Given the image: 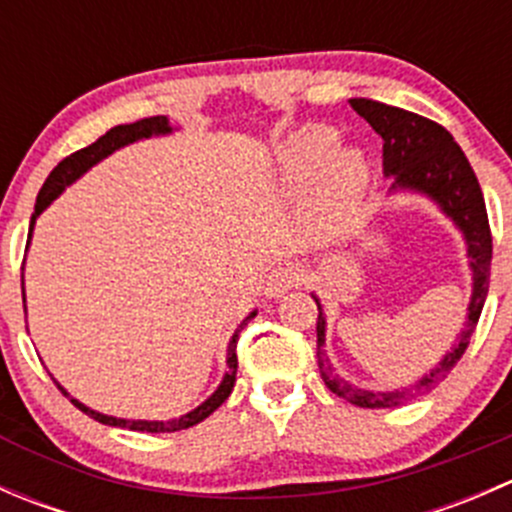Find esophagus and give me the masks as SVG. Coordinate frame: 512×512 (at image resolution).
I'll return each mask as SVG.
<instances>
[{
    "instance_id": "obj_1",
    "label": "esophagus",
    "mask_w": 512,
    "mask_h": 512,
    "mask_svg": "<svg viewBox=\"0 0 512 512\" xmlns=\"http://www.w3.org/2000/svg\"><path fill=\"white\" fill-rule=\"evenodd\" d=\"M299 272L292 265H280L267 275L265 282V294L267 297H282L292 287H297Z\"/></svg>"
}]
</instances>
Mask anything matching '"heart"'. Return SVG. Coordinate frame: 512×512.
Instances as JSON below:
<instances>
[{
	"label": "heart",
	"mask_w": 512,
	"mask_h": 512,
	"mask_svg": "<svg viewBox=\"0 0 512 512\" xmlns=\"http://www.w3.org/2000/svg\"><path fill=\"white\" fill-rule=\"evenodd\" d=\"M337 128L312 123L282 143L280 170L287 188L309 190L314 218L324 227H339L354 215L371 180L369 160L356 148H339Z\"/></svg>",
	"instance_id": "obj_1"
}]
</instances>
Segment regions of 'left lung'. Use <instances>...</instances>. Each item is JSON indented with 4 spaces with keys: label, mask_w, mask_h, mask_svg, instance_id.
I'll return each instance as SVG.
<instances>
[{
    "label": "left lung",
    "mask_w": 512,
    "mask_h": 512,
    "mask_svg": "<svg viewBox=\"0 0 512 512\" xmlns=\"http://www.w3.org/2000/svg\"><path fill=\"white\" fill-rule=\"evenodd\" d=\"M349 106L384 138V175L394 178L391 190H416V193L428 195L433 203H438V208L463 232L468 257H471L473 294L461 337L453 342L451 352L443 356L428 374H423L414 384L401 386V389L371 391L359 389L352 381L339 379L332 361L324 352L327 319H324L322 304L312 294L319 309L317 364L329 391H334L359 409H396V406H404L406 401H414L436 389L466 354L473 332H476L480 312H483L485 297H488L493 237H490L483 190H480L476 173H473L466 153L461 151V146L453 141L446 128L438 126L431 118L404 111V108L386 106V103L371 101V98H349Z\"/></svg>",
    "instance_id": "1"
}]
</instances>
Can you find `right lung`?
<instances>
[{"label":"right lung","instance_id":"right-lung-1","mask_svg":"<svg viewBox=\"0 0 512 512\" xmlns=\"http://www.w3.org/2000/svg\"><path fill=\"white\" fill-rule=\"evenodd\" d=\"M163 133H170L168 118H165V116L141 118V121H136V123H123V126H113L111 131L103 133V136L98 138V141L91 143V146L81 148V151L71 153L69 158L61 160V163L56 165V168L49 173L46 183L41 185L39 195H36L34 215H32V223H29V240H32V230H34L36 218H39V213H44V210L49 208V205L54 203V200L59 198L61 193H64L66 185L74 183V180L79 178V175H84L86 170L91 168V165H96L98 160L111 156V153L118 151V148L128 146V143L141 141V138L163 136ZM255 314L257 312H250V317H247L245 322H242L240 327L235 329V334H232L230 344H227V371H225L223 381H220L218 391H215V394L210 396L208 401H203V404H200L198 409H193V411H190V414H185V416H180V418H170V421H128V418L103 416V414H98V411H91L89 406L79 404V401H76V399H71V396L64 391V386H59V384H56V386H59V389H61V394L69 396L71 404H74L76 409H81L86 416H91L98 423H106V426L131 428V431H148V433L183 431V428H190V426H195V423L205 421V418L213 414V411L218 409L220 404H225L227 396L232 394V386H235V374H237V352H235V349H237V339H240L242 327H245V324L250 322V319L255 317Z\"/></svg>","mask_w":512,"mask_h":512}]
</instances>
